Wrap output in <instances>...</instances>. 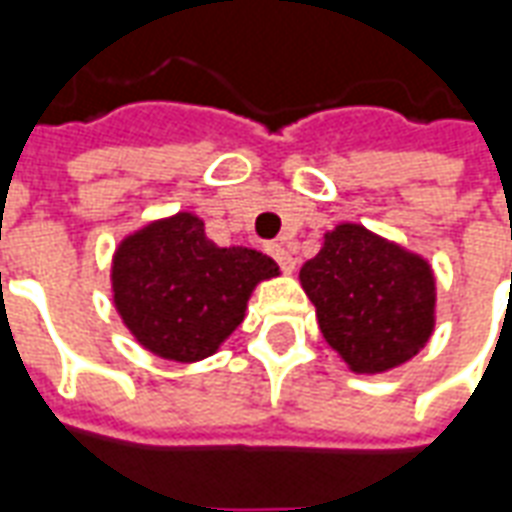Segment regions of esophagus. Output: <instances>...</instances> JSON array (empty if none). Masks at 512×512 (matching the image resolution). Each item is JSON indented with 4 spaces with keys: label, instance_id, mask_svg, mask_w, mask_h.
I'll return each instance as SVG.
<instances>
[{
    "label": "esophagus",
    "instance_id": "esophagus-1",
    "mask_svg": "<svg viewBox=\"0 0 512 512\" xmlns=\"http://www.w3.org/2000/svg\"><path fill=\"white\" fill-rule=\"evenodd\" d=\"M268 252L274 255V260H277L279 268H282L285 274H293V268H296V260H293V255H290L285 246H282V244H271V246H268Z\"/></svg>",
    "mask_w": 512,
    "mask_h": 512
}]
</instances>
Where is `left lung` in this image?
Returning <instances> with one entry per match:
<instances>
[{"mask_svg": "<svg viewBox=\"0 0 512 512\" xmlns=\"http://www.w3.org/2000/svg\"><path fill=\"white\" fill-rule=\"evenodd\" d=\"M332 351L348 370L378 376L406 365L436 329V277L422 255L343 222L299 271Z\"/></svg>", "mask_w": 512, "mask_h": 512, "instance_id": "obj_1", "label": "left lung"}]
</instances>
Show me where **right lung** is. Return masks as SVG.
Listing matches in <instances>:
<instances>
[{
	"label": "right lung",
	"instance_id": "right-lung-1",
	"mask_svg": "<svg viewBox=\"0 0 512 512\" xmlns=\"http://www.w3.org/2000/svg\"><path fill=\"white\" fill-rule=\"evenodd\" d=\"M279 266L249 246H219L197 213L142 224L112 255V301L136 343L191 365L208 359L241 326L260 282Z\"/></svg>",
	"mask_w": 512,
	"mask_h": 512
}]
</instances>
